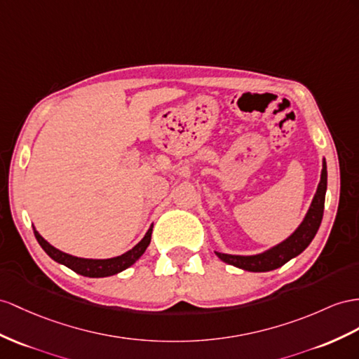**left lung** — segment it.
Returning a JSON list of instances; mask_svg holds the SVG:
<instances>
[{"label": "left lung", "instance_id": "left-lung-1", "mask_svg": "<svg viewBox=\"0 0 359 359\" xmlns=\"http://www.w3.org/2000/svg\"><path fill=\"white\" fill-rule=\"evenodd\" d=\"M327 188V170H326V161L323 159V168H321L320 183L317 187V192L312 203L308 209V212L303 218L300 226L294 231L287 240L280 244L271 247V249L265 250L259 255H250V256H241V255H227L215 252L219 259L226 264H231L233 267L243 269L245 271H271L282 267L290 259L296 258L306 247L314 240V236L321 224V218H323L325 210V196Z\"/></svg>", "mask_w": 359, "mask_h": 359}]
</instances>
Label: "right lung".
<instances>
[{
    "instance_id": "1",
    "label": "right lung",
    "mask_w": 359,
    "mask_h": 359,
    "mask_svg": "<svg viewBox=\"0 0 359 359\" xmlns=\"http://www.w3.org/2000/svg\"><path fill=\"white\" fill-rule=\"evenodd\" d=\"M151 232H153V224L150 226L149 231H147L142 240L137 243L132 250L123 253L121 256H115V258H109V259L77 258V256L60 252L59 249H56V247H53L48 241L43 240L36 229H34V236L41 244L42 249L45 250V253H47L50 258L56 262L65 265V267L71 269L72 271H76L81 276H86V278H107V276H112L128 269L130 265H133L137 259L141 258L151 241Z\"/></svg>"
}]
</instances>
